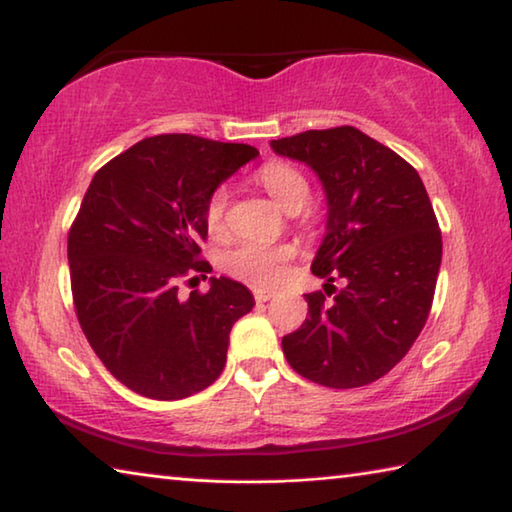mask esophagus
<instances>
[{"mask_svg":"<svg viewBox=\"0 0 512 512\" xmlns=\"http://www.w3.org/2000/svg\"><path fill=\"white\" fill-rule=\"evenodd\" d=\"M253 293H255V300L257 302H268V300L275 296V291H271V289H255Z\"/></svg>","mask_w":512,"mask_h":512,"instance_id":"esophagus-1","label":"esophagus"}]
</instances>
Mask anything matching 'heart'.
Listing matches in <instances>:
<instances>
[{
	"mask_svg": "<svg viewBox=\"0 0 512 512\" xmlns=\"http://www.w3.org/2000/svg\"><path fill=\"white\" fill-rule=\"evenodd\" d=\"M257 180L264 185L273 201L284 212H300L307 205L311 187L305 173L287 162H271L259 169ZM230 192L228 187H219L210 196L205 207V223L212 235H221L225 230V212H228ZM293 257L291 246H271L259 241H244L223 255V268L237 280L250 287H273L287 273V264Z\"/></svg>",
	"mask_w": 512,
	"mask_h": 512,
	"instance_id": "1",
	"label": "heart"
}]
</instances>
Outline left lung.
I'll use <instances>...</instances> for the list:
<instances>
[{"mask_svg": "<svg viewBox=\"0 0 512 512\" xmlns=\"http://www.w3.org/2000/svg\"><path fill=\"white\" fill-rule=\"evenodd\" d=\"M271 149L323 185L325 237L311 273L325 287L345 284L332 302L307 293L309 318L282 339L284 357L320 386L372 384L411 350L433 302L443 239L427 189L409 162L352 126L282 137Z\"/></svg>", "mask_w": 512, "mask_h": 512, "instance_id": "8db88e82", "label": "left lung"}]
</instances>
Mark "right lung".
<instances>
[{
    "label": "right lung",
    "instance_id": "1",
    "mask_svg": "<svg viewBox=\"0 0 512 512\" xmlns=\"http://www.w3.org/2000/svg\"><path fill=\"white\" fill-rule=\"evenodd\" d=\"M257 155L173 133L146 137L94 173L67 239L76 316L103 366L137 395L183 400L219 379L253 293L223 275L189 298L178 284L212 271L198 259L207 201Z\"/></svg>",
    "mask_w": 512,
    "mask_h": 512
}]
</instances>
